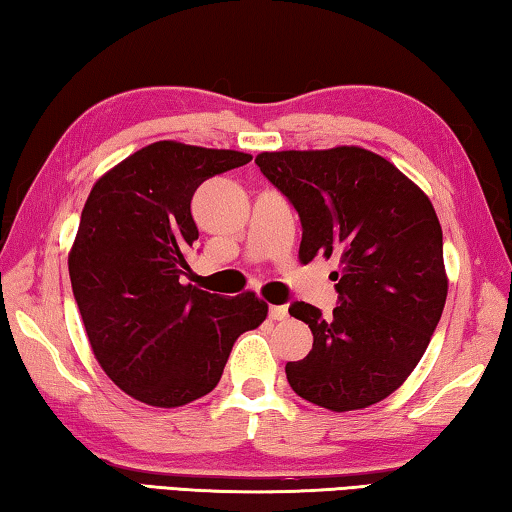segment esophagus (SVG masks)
I'll use <instances>...</instances> for the list:
<instances>
[{"label": "esophagus", "instance_id": "obj_1", "mask_svg": "<svg viewBox=\"0 0 512 512\" xmlns=\"http://www.w3.org/2000/svg\"><path fill=\"white\" fill-rule=\"evenodd\" d=\"M269 316L273 321H287L289 319V310L287 305H273L269 310Z\"/></svg>", "mask_w": 512, "mask_h": 512}]
</instances>
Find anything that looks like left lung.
<instances>
[{"label": "left lung", "instance_id": "obj_1", "mask_svg": "<svg viewBox=\"0 0 512 512\" xmlns=\"http://www.w3.org/2000/svg\"><path fill=\"white\" fill-rule=\"evenodd\" d=\"M255 164L298 212L300 262L339 259L337 307L289 305L314 335L287 362L291 389L346 412L387 399L417 367L446 300L442 227L426 193L362 148L262 152Z\"/></svg>", "mask_w": 512, "mask_h": 512}]
</instances>
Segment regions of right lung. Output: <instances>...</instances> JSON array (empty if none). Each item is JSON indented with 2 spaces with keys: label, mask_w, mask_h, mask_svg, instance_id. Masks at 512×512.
Wrapping results in <instances>:
<instances>
[{
  "label": "right lung",
  "mask_w": 512,
  "mask_h": 512,
  "mask_svg": "<svg viewBox=\"0 0 512 512\" xmlns=\"http://www.w3.org/2000/svg\"><path fill=\"white\" fill-rule=\"evenodd\" d=\"M237 150L159 141L95 182L68 269L88 342L123 392L177 408L212 392L241 332L269 305L182 285L198 239L191 200L209 177L246 166Z\"/></svg>",
  "instance_id": "1"
}]
</instances>
